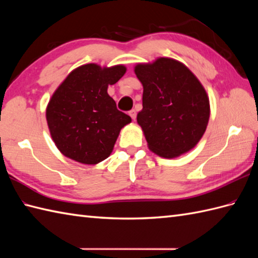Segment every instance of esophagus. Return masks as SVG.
<instances>
[{
	"label": "esophagus",
	"instance_id": "esophagus-1",
	"mask_svg": "<svg viewBox=\"0 0 258 258\" xmlns=\"http://www.w3.org/2000/svg\"><path fill=\"white\" fill-rule=\"evenodd\" d=\"M128 114H130V116L132 117L133 119L136 118V111H135V109H131V111L128 112Z\"/></svg>",
	"mask_w": 258,
	"mask_h": 258
}]
</instances>
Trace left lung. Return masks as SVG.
Listing matches in <instances>:
<instances>
[{"label":"left lung","instance_id":"obj_1","mask_svg":"<svg viewBox=\"0 0 258 258\" xmlns=\"http://www.w3.org/2000/svg\"><path fill=\"white\" fill-rule=\"evenodd\" d=\"M135 74L143 84V108L138 123L150 150L172 158L199 143L210 118V101L190 71L173 58L139 64Z\"/></svg>","mask_w":258,"mask_h":258}]
</instances>
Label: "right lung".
Masks as SVG:
<instances>
[{"mask_svg": "<svg viewBox=\"0 0 258 258\" xmlns=\"http://www.w3.org/2000/svg\"><path fill=\"white\" fill-rule=\"evenodd\" d=\"M123 65L86 64L71 72L46 108L51 136L63 155L83 164H97L111 154L120 128L131 123L107 94L125 74Z\"/></svg>", "mask_w": 258, "mask_h": 258, "instance_id": "1", "label": "right lung"}]
</instances>
